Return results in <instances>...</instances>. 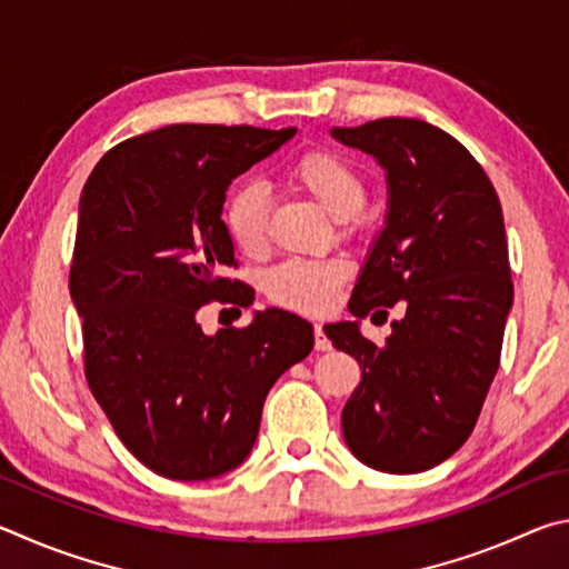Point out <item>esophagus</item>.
I'll return each mask as SVG.
<instances>
[{
	"label": "esophagus",
	"instance_id": "34e87169",
	"mask_svg": "<svg viewBox=\"0 0 569 569\" xmlns=\"http://www.w3.org/2000/svg\"><path fill=\"white\" fill-rule=\"evenodd\" d=\"M315 350H317V352H327V350H332V342L327 340V335H325V327H322V325H315Z\"/></svg>",
	"mask_w": 569,
	"mask_h": 569
}]
</instances>
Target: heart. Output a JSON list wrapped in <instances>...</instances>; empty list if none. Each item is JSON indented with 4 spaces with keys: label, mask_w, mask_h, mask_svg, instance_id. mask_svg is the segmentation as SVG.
Here are the masks:
<instances>
[{
    "label": "heart",
    "mask_w": 569,
    "mask_h": 569,
    "mask_svg": "<svg viewBox=\"0 0 569 569\" xmlns=\"http://www.w3.org/2000/svg\"><path fill=\"white\" fill-rule=\"evenodd\" d=\"M287 182L320 204L327 214L345 227L367 202V182L350 159L332 149H310L287 169ZM222 227L234 249L257 257L269 242V207L257 184L237 187L224 199ZM347 279V264L340 259H290L277 264L264 279L269 300L284 310L322 315L330 310L335 295Z\"/></svg>",
    "instance_id": "obj_1"
}]
</instances>
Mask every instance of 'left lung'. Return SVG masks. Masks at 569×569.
<instances>
[{"instance_id":"left-lung-1","label":"left lung","mask_w":569,"mask_h":569,"mask_svg":"<svg viewBox=\"0 0 569 569\" xmlns=\"http://www.w3.org/2000/svg\"><path fill=\"white\" fill-rule=\"evenodd\" d=\"M332 137L387 169L390 212L350 297V312L402 317L382 347L357 322L327 325L362 367L342 410L357 460L412 475L452 457L472 435L500 367L512 307L502 204L480 162L422 119L385 117Z\"/></svg>"}]
</instances>
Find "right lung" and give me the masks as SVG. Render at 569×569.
<instances>
[{"instance_id": "right-lung-1", "label": "right lung", "mask_w": 569, "mask_h": 569, "mask_svg": "<svg viewBox=\"0 0 569 569\" xmlns=\"http://www.w3.org/2000/svg\"><path fill=\"white\" fill-rule=\"evenodd\" d=\"M297 129L172 124L109 149L79 199L69 292L84 377L124 447L169 480L224 475L252 450L279 375L315 347L312 325L267 310L204 335L209 302L247 307L222 227L237 174Z\"/></svg>"}]
</instances>
